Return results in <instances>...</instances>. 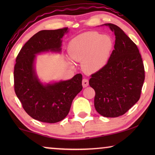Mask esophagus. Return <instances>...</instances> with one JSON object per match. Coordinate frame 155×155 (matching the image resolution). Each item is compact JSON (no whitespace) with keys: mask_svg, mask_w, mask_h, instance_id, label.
<instances>
[{"mask_svg":"<svg viewBox=\"0 0 155 155\" xmlns=\"http://www.w3.org/2000/svg\"><path fill=\"white\" fill-rule=\"evenodd\" d=\"M82 85H83V87H87L88 85H89V81H88L87 78H83V81H82Z\"/></svg>","mask_w":155,"mask_h":155,"instance_id":"1","label":"esophagus"}]
</instances>
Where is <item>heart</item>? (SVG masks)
Wrapping results in <instances>:
<instances>
[{
  "mask_svg": "<svg viewBox=\"0 0 155 155\" xmlns=\"http://www.w3.org/2000/svg\"><path fill=\"white\" fill-rule=\"evenodd\" d=\"M114 46V40L109 35L91 31L73 38L68 52L73 60L82 63L84 72L94 73L105 66Z\"/></svg>",
  "mask_w": 155,
  "mask_h": 155,
  "instance_id": "obj_1",
  "label": "heart"
}]
</instances>
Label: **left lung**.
Instances as JSON below:
<instances>
[{
  "label": "left lung",
  "instance_id": "left-lung-1",
  "mask_svg": "<svg viewBox=\"0 0 155 155\" xmlns=\"http://www.w3.org/2000/svg\"><path fill=\"white\" fill-rule=\"evenodd\" d=\"M115 35L114 50L105 66L90 76L94 107L107 117L124 115L140 100L145 70L136 44L117 25L107 23Z\"/></svg>",
  "mask_w": 155,
  "mask_h": 155
}]
</instances>
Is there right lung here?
<instances>
[{"mask_svg": "<svg viewBox=\"0 0 155 155\" xmlns=\"http://www.w3.org/2000/svg\"><path fill=\"white\" fill-rule=\"evenodd\" d=\"M68 27L39 31L28 40L15 59L14 90L23 109L33 119L55 123L67 116L72 101L82 90V74L72 79L44 85L35 75V54L45 51H61V38Z\"/></svg>", "mask_w": 155, "mask_h": 155, "instance_id": "add662e5", "label": "right lung"}]
</instances>
